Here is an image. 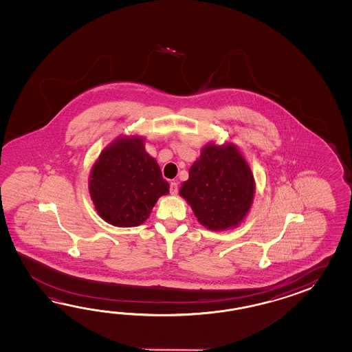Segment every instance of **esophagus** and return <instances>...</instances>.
Listing matches in <instances>:
<instances>
[{"label": "esophagus", "mask_w": 352, "mask_h": 352, "mask_svg": "<svg viewBox=\"0 0 352 352\" xmlns=\"http://www.w3.org/2000/svg\"><path fill=\"white\" fill-rule=\"evenodd\" d=\"M177 191H179V185H177V182H171V185H170V192L173 196H176L177 195Z\"/></svg>", "instance_id": "esophagus-1"}]
</instances>
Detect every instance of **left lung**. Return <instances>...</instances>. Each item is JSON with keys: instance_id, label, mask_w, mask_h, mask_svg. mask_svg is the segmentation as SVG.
Returning <instances> with one entry per match:
<instances>
[{"instance_id": "1", "label": "left lung", "mask_w": 352, "mask_h": 352, "mask_svg": "<svg viewBox=\"0 0 352 352\" xmlns=\"http://www.w3.org/2000/svg\"><path fill=\"white\" fill-rule=\"evenodd\" d=\"M254 192L253 173L232 143L206 144L179 187V195L209 230L238 226L249 212Z\"/></svg>"}]
</instances>
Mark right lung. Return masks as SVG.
Returning <instances> with one entry per match:
<instances>
[{
    "label": "right lung",
    "mask_w": 352,
    "mask_h": 352,
    "mask_svg": "<svg viewBox=\"0 0 352 352\" xmlns=\"http://www.w3.org/2000/svg\"><path fill=\"white\" fill-rule=\"evenodd\" d=\"M142 137H120L99 155L89 177V192L99 217L132 228L150 217L158 197L168 194L157 161L144 150Z\"/></svg>",
    "instance_id": "1"
}]
</instances>
